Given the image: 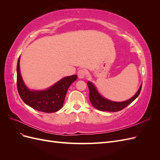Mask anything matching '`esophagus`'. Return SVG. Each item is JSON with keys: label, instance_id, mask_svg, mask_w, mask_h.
Returning <instances> with one entry per match:
<instances>
[{"label": "esophagus", "instance_id": "34e87169", "mask_svg": "<svg viewBox=\"0 0 160 160\" xmlns=\"http://www.w3.org/2000/svg\"><path fill=\"white\" fill-rule=\"evenodd\" d=\"M86 74H87L86 71L83 69L79 70L78 72H77V75H78V77L79 79H83L86 76Z\"/></svg>", "mask_w": 160, "mask_h": 160}]
</instances>
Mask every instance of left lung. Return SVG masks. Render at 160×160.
Here are the masks:
<instances>
[{"label":"left lung","mask_w":160,"mask_h":160,"mask_svg":"<svg viewBox=\"0 0 160 160\" xmlns=\"http://www.w3.org/2000/svg\"><path fill=\"white\" fill-rule=\"evenodd\" d=\"M88 85L89 89V99L91 103L93 105V107L96 109H98L99 111H111V112H116L124 109L125 107H127L128 105L136 99L139 96L140 92L142 90V83L139 88L137 93H135L132 98L123 101V102H115V101H112L108 100L103 98L99 93L98 90L95 88V87L91 82L88 81Z\"/></svg>","instance_id":"1"}]
</instances>
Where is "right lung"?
Here are the masks:
<instances>
[{
  "label": "right lung",
  "mask_w": 160,
  "mask_h": 160,
  "mask_svg": "<svg viewBox=\"0 0 160 160\" xmlns=\"http://www.w3.org/2000/svg\"><path fill=\"white\" fill-rule=\"evenodd\" d=\"M19 62L20 57L17 66V85L18 94L24 102L34 109L45 113H53L61 109L67 90L77 79V75L64 77L47 89L31 91L24 83L20 72Z\"/></svg>",
  "instance_id": "right-lung-1"
}]
</instances>
